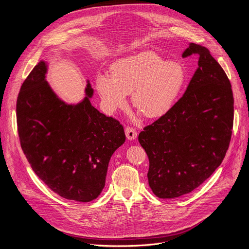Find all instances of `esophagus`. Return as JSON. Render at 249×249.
I'll use <instances>...</instances> for the list:
<instances>
[{
	"instance_id": "esophagus-1",
	"label": "esophagus",
	"mask_w": 249,
	"mask_h": 249,
	"mask_svg": "<svg viewBox=\"0 0 249 249\" xmlns=\"http://www.w3.org/2000/svg\"><path fill=\"white\" fill-rule=\"evenodd\" d=\"M125 134L129 140H134L137 137V131L134 128L129 126L125 128Z\"/></svg>"
}]
</instances>
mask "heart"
Instances as JSON below:
<instances>
[{
	"instance_id": "1",
	"label": "heart",
	"mask_w": 249,
	"mask_h": 249,
	"mask_svg": "<svg viewBox=\"0 0 249 249\" xmlns=\"http://www.w3.org/2000/svg\"><path fill=\"white\" fill-rule=\"evenodd\" d=\"M111 77L99 74L96 89L109 112L124 107L126 94L132 92L134 108L147 118L167 113L181 94L186 81L185 69L159 54L144 51L114 62Z\"/></svg>"
}]
</instances>
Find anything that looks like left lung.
I'll return each mask as SVG.
<instances>
[{
    "instance_id": "1",
    "label": "left lung",
    "mask_w": 249,
    "mask_h": 249,
    "mask_svg": "<svg viewBox=\"0 0 249 249\" xmlns=\"http://www.w3.org/2000/svg\"><path fill=\"white\" fill-rule=\"evenodd\" d=\"M198 69L172 108L139 134L149 158L148 180L156 196L171 199L193 191L222 163L231 139L233 95L221 65L191 43L182 57Z\"/></svg>"
}]
</instances>
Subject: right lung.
<instances>
[{
	"label": "right lung",
	"instance_id": "1",
	"mask_svg": "<svg viewBox=\"0 0 249 249\" xmlns=\"http://www.w3.org/2000/svg\"><path fill=\"white\" fill-rule=\"evenodd\" d=\"M39 62L21 85L17 99L20 146L31 168L55 193L90 202L105 185L112 154L125 142L122 124L105 116L86 98L77 105L61 101L45 81Z\"/></svg>",
	"mask_w": 249,
	"mask_h": 249
}]
</instances>
